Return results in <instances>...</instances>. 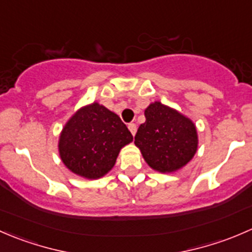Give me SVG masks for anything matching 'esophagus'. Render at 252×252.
<instances>
[{"label": "esophagus", "mask_w": 252, "mask_h": 252, "mask_svg": "<svg viewBox=\"0 0 252 252\" xmlns=\"http://www.w3.org/2000/svg\"><path fill=\"white\" fill-rule=\"evenodd\" d=\"M128 128H129V130H130V133L133 134V136L135 135L136 129H138V128H136V124H135V123H130V124H129V126H128Z\"/></svg>", "instance_id": "obj_1"}]
</instances>
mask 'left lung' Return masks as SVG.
Returning a JSON list of instances; mask_svg holds the SVG:
<instances>
[{
    "label": "left lung",
    "instance_id": "obj_1",
    "mask_svg": "<svg viewBox=\"0 0 252 252\" xmlns=\"http://www.w3.org/2000/svg\"><path fill=\"white\" fill-rule=\"evenodd\" d=\"M145 118L135 135L145 162L159 173H172L187 166L199 145L194 122L159 101L150 103Z\"/></svg>",
    "mask_w": 252,
    "mask_h": 252
}]
</instances>
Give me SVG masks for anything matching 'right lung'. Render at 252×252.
I'll list each match as a JSON object with an SVG mask.
<instances>
[{
	"label": "right lung",
	"mask_w": 252,
	"mask_h": 252,
	"mask_svg": "<svg viewBox=\"0 0 252 252\" xmlns=\"http://www.w3.org/2000/svg\"><path fill=\"white\" fill-rule=\"evenodd\" d=\"M133 135L114 112L98 102L79 110L68 119L58 140L64 166L79 177L98 179L113 168L122 147Z\"/></svg>",
	"instance_id": "obj_1"
}]
</instances>
